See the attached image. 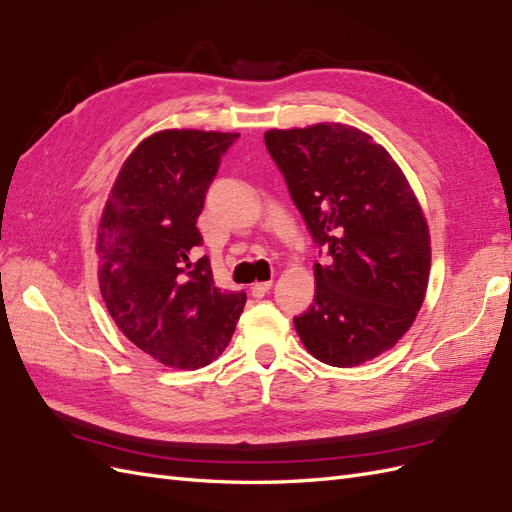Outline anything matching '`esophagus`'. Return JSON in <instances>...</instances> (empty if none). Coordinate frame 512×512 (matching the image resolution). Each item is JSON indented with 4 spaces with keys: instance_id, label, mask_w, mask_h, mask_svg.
<instances>
[{
    "instance_id": "esophagus-1",
    "label": "esophagus",
    "mask_w": 512,
    "mask_h": 512,
    "mask_svg": "<svg viewBox=\"0 0 512 512\" xmlns=\"http://www.w3.org/2000/svg\"><path fill=\"white\" fill-rule=\"evenodd\" d=\"M271 280H265V282H256V284H252V297H256V299H260V297H265L267 293H269V289H271Z\"/></svg>"
}]
</instances>
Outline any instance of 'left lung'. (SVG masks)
<instances>
[{"instance_id":"8db88e82","label":"left lung","mask_w":512,"mask_h":512,"mask_svg":"<svg viewBox=\"0 0 512 512\" xmlns=\"http://www.w3.org/2000/svg\"><path fill=\"white\" fill-rule=\"evenodd\" d=\"M269 156L326 256L315 302L293 317L306 350L356 367L402 339L428 289V223L402 169L369 134L341 123L269 130Z\"/></svg>"}]
</instances>
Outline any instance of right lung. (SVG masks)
Returning <instances> with one entry per match:
<instances>
[{
    "label": "right lung",
    "instance_id": "right-lung-1",
    "mask_svg": "<svg viewBox=\"0 0 512 512\" xmlns=\"http://www.w3.org/2000/svg\"><path fill=\"white\" fill-rule=\"evenodd\" d=\"M230 132L165 130L134 149L99 223V289L128 339L173 369H199L226 350L245 291L215 286L197 217Z\"/></svg>",
    "mask_w": 512,
    "mask_h": 512
}]
</instances>
